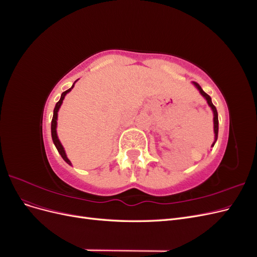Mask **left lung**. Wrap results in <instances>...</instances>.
<instances>
[{"label": "left lung", "mask_w": 257, "mask_h": 257, "mask_svg": "<svg viewBox=\"0 0 257 257\" xmlns=\"http://www.w3.org/2000/svg\"><path fill=\"white\" fill-rule=\"evenodd\" d=\"M193 84L195 85V88L199 91V93L201 95L204 96V98L207 100V103L209 105V107L211 108V110L213 112V131H214V142L213 144L211 145V147L214 146V144L216 143V139H217V134H219V118H217V111H216V108L215 106L212 104V100H211V97H210L206 92H204V90L200 88V85L196 82H193Z\"/></svg>", "instance_id": "obj_1"}]
</instances>
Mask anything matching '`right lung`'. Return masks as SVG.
<instances>
[{
	"instance_id": "1",
	"label": "right lung",
	"mask_w": 257,
	"mask_h": 257,
	"mask_svg": "<svg viewBox=\"0 0 257 257\" xmlns=\"http://www.w3.org/2000/svg\"><path fill=\"white\" fill-rule=\"evenodd\" d=\"M77 80H78V79H77ZM77 80H76V81H77ZM76 81L73 83L72 88H69L68 90H66L65 92H63V93H62V94H61V98H60L59 102L56 104V107H54V109H53V116H52V121H51V137H52V142H53L54 146H56V148L58 149V152L60 153L62 159H63V160L67 163L68 165H72V163H71V161L68 160L67 155H66V153H65L64 148H63V146H62V144H61V142H60V139H59V137H58V134H57V124H58V122H57V120H58V111H59V109H60V107H61L62 103H63V99H64V97H65V95L67 94V93L72 91V89L74 88V85H75Z\"/></svg>"
}]
</instances>
